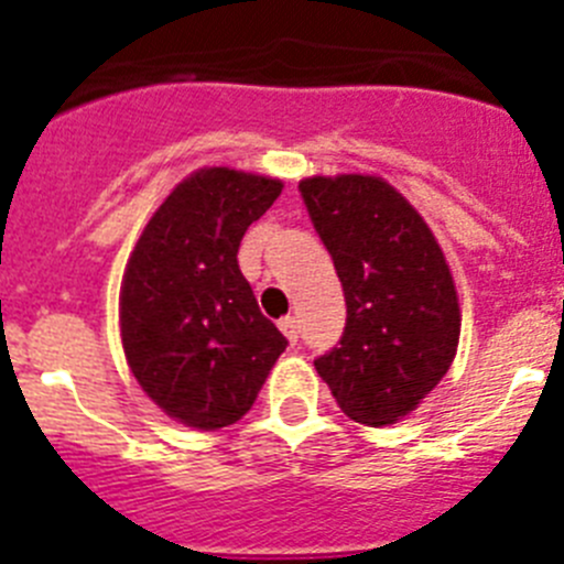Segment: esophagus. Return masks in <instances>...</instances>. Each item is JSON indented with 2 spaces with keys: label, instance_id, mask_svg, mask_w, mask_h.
Instances as JSON below:
<instances>
[{
  "label": "esophagus",
  "instance_id": "obj_1",
  "mask_svg": "<svg viewBox=\"0 0 564 564\" xmlns=\"http://www.w3.org/2000/svg\"><path fill=\"white\" fill-rule=\"evenodd\" d=\"M279 330L285 333V338L291 344H296V338H299V327H296V318L293 316H285V318H279Z\"/></svg>",
  "mask_w": 564,
  "mask_h": 564
}]
</instances>
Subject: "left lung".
<instances>
[{
    "label": "left lung",
    "instance_id": "8db88e82",
    "mask_svg": "<svg viewBox=\"0 0 564 564\" xmlns=\"http://www.w3.org/2000/svg\"><path fill=\"white\" fill-rule=\"evenodd\" d=\"M299 192L347 302L341 341L313 361L316 372L352 421H401L455 361L460 305L449 262L421 214L383 177L316 174Z\"/></svg>",
    "mask_w": 564,
    "mask_h": 564
}]
</instances>
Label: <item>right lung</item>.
Returning <instances> with one entry per match:
<instances>
[{"instance_id":"right-lung-1","label":"right lung","mask_w":564,"mask_h":564,"mask_svg":"<svg viewBox=\"0 0 564 564\" xmlns=\"http://www.w3.org/2000/svg\"><path fill=\"white\" fill-rule=\"evenodd\" d=\"M279 194L276 177L197 169L152 214L123 271L129 370L169 417L194 430L246 415L288 347L237 262L239 239Z\"/></svg>"}]
</instances>
